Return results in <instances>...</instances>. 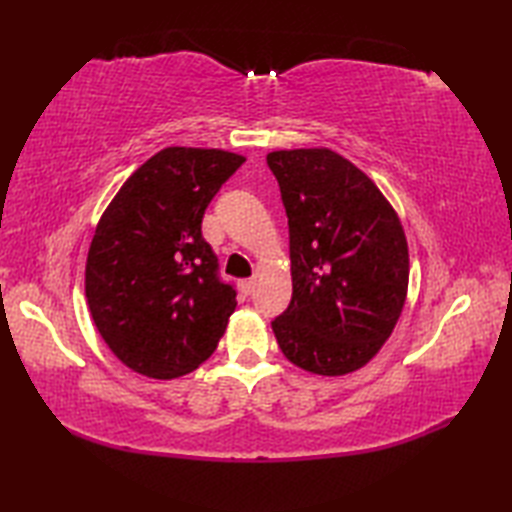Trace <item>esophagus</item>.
<instances>
[{
	"mask_svg": "<svg viewBox=\"0 0 512 512\" xmlns=\"http://www.w3.org/2000/svg\"><path fill=\"white\" fill-rule=\"evenodd\" d=\"M253 288H255V279H242V281H239V290H242L244 295H250V292H253Z\"/></svg>",
	"mask_w": 512,
	"mask_h": 512,
	"instance_id": "1",
	"label": "esophagus"
}]
</instances>
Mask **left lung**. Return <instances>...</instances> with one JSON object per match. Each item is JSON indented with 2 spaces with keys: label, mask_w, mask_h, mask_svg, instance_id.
I'll use <instances>...</instances> for the list:
<instances>
[{
  "label": "left lung",
  "mask_w": 512,
  "mask_h": 512,
  "mask_svg": "<svg viewBox=\"0 0 512 512\" xmlns=\"http://www.w3.org/2000/svg\"><path fill=\"white\" fill-rule=\"evenodd\" d=\"M290 231L292 299L273 321L290 363L319 376L356 372L394 332L407 299L409 248L376 184L328 147L266 156Z\"/></svg>",
  "instance_id": "obj_1"
}]
</instances>
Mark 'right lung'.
Returning <instances> with one entry per match:
<instances>
[{"instance_id": "1", "label": "right lung", "mask_w": 512, "mask_h": 512, "mask_svg": "<svg viewBox=\"0 0 512 512\" xmlns=\"http://www.w3.org/2000/svg\"><path fill=\"white\" fill-rule=\"evenodd\" d=\"M244 160L224 149H162L127 178L96 224L85 297L103 341L134 372L184 376L220 343L237 301L217 277L202 217Z\"/></svg>"}]
</instances>
